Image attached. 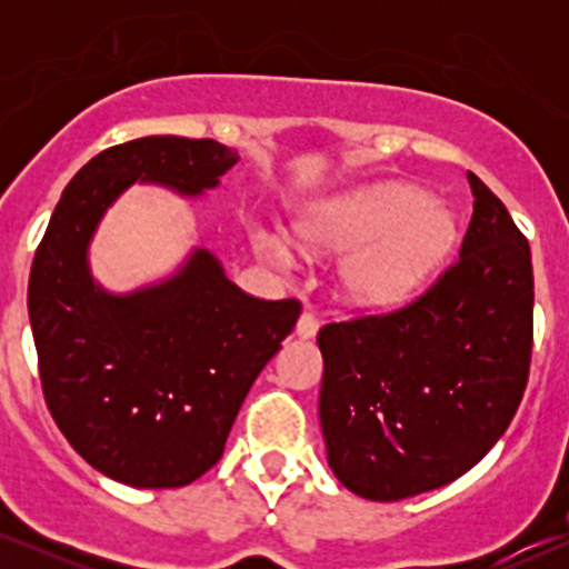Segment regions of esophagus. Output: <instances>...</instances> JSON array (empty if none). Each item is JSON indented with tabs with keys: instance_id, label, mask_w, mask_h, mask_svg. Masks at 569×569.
Returning a JSON list of instances; mask_svg holds the SVG:
<instances>
[{
	"instance_id": "1",
	"label": "esophagus",
	"mask_w": 569,
	"mask_h": 569,
	"mask_svg": "<svg viewBox=\"0 0 569 569\" xmlns=\"http://www.w3.org/2000/svg\"><path fill=\"white\" fill-rule=\"evenodd\" d=\"M318 329H321V323H318V318L310 313V310H302L300 318H298V326H295V331H298V337L302 339H313Z\"/></svg>"
}]
</instances>
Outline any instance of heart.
<instances>
[{"label":"heart","instance_id":"heart-1","mask_svg":"<svg viewBox=\"0 0 569 569\" xmlns=\"http://www.w3.org/2000/svg\"><path fill=\"white\" fill-rule=\"evenodd\" d=\"M453 217L432 204L425 189L401 181L365 186L316 209L300 222V238L323 251H349L341 267L347 292L372 306L415 292L453 243ZM256 251L271 267L290 271L298 253L279 232L259 230Z\"/></svg>","mask_w":569,"mask_h":569}]
</instances>
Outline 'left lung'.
Masks as SVG:
<instances>
[{
  "label": "left lung",
  "mask_w": 569,
  "mask_h": 569,
  "mask_svg": "<svg viewBox=\"0 0 569 569\" xmlns=\"http://www.w3.org/2000/svg\"><path fill=\"white\" fill-rule=\"evenodd\" d=\"M469 186L461 251L422 295L318 331L329 466L365 500H403L458 479L502 438L523 399L531 248L471 170Z\"/></svg>",
  "instance_id": "8db88e82"
}]
</instances>
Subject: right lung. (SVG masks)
<instances>
[{"label":"right lung","mask_w":569,"mask_h":569,"mask_svg":"<svg viewBox=\"0 0 569 569\" xmlns=\"http://www.w3.org/2000/svg\"><path fill=\"white\" fill-rule=\"evenodd\" d=\"M236 162L214 139L108 147L69 181L36 251L28 313L46 407L69 446L123 485L186 487L212 469L302 306L243 292L209 251L168 282L116 298L92 284L88 243L129 183L197 197Z\"/></svg>","instance_id":"add662e5"}]
</instances>
